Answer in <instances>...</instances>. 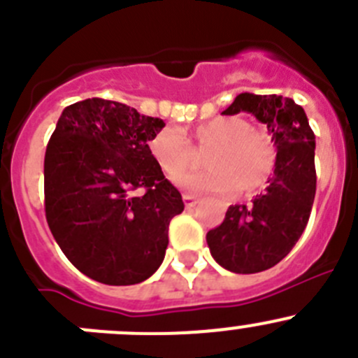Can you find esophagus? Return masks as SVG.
<instances>
[{
    "label": "esophagus",
    "instance_id": "34e87169",
    "mask_svg": "<svg viewBox=\"0 0 358 358\" xmlns=\"http://www.w3.org/2000/svg\"><path fill=\"white\" fill-rule=\"evenodd\" d=\"M182 200H185V206L188 207V209L195 207L196 202H199V199H196L195 195H189V193H185V195H182Z\"/></svg>",
    "mask_w": 358,
    "mask_h": 358
}]
</instances>
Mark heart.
<instances>
[{
    "label": "heart",
    "instance_id": "obj_1",
    "mask_svg": "<svg viewBox=\"0 0 358 358\" xmlns=\"http://www.w3.org/2000/svg\"><path fill=\"white\" fill-rule=\"evenodd\" d=\"M199 149H208L199 173L177 179V185L196 193H253L271 177L275 163L274 145L267 135L253 130L250 121L239 115H221L200 122L193 130ZM149 152L159 169L170 177L182 176L193 165V149L181 131L162 128L149 141Z\"/></svg>",
    "mask_w": 358,
    "mask_h": 358
}]
</instances>
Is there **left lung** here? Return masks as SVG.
<instances>
[{
	"mask_svg": "<svg viewBox=\"0 0 358 358\" xmlns=\"http://www.w3.org/2000/svg\"><path fill=\"white\" fill-rule=\"evenodd\" d=\"M248 112L267 126L275 145L274 173L250 207L230 206L207 232L214 260L230 272L255 274L283 260L304 232L316 193L315 134L304 108L278 94H237L221 114Z\"/></svg>",
	"mask_w": 358,
	"mask_h": 358,
	"instance_id": "left-lung-1",
	"label": "left lung"
}]
</instances>
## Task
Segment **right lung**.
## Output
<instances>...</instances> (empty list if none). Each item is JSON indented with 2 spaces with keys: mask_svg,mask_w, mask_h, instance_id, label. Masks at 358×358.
I'll use <instances>...</instances> for the list:
<instances>
[{
  "mask_svg": "<svg viewBox=\"0 0 358 358\" xmlns=\"http://www.w3.org/2000/svg\"><path fill=\"white\" fill-rule=\"evenodd\" d=\"M163 126L119 101L87 98L64 108L47 144V223L68 260L98 283H142L165 258L170 220L185 203L149 152Z\"/></svg>",
  "mask_w": 358,
  "mask_h": 358,
  "instance_id": "obj_1",
  "label": "right lung"
}]
</instances>
